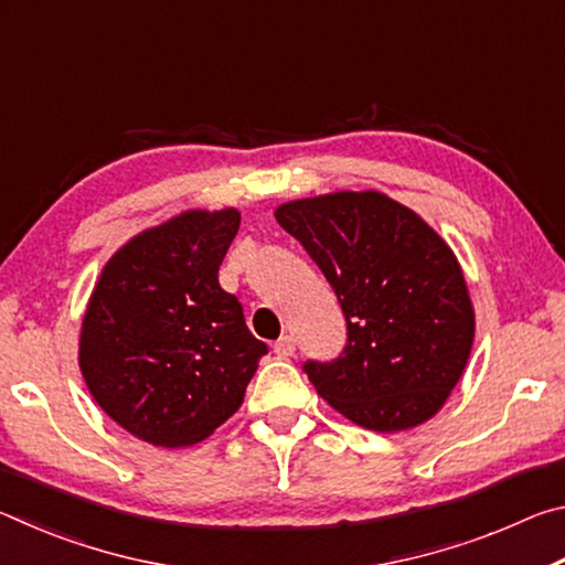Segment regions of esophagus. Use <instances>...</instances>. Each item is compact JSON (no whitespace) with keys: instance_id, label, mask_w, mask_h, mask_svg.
I'll return each instance as SVG.
<instances>
[{"instance_id":"34e87169","label":"esophagus","mask_w":565,"mask_h":565,"mask_svg":"<svg viewBox=\"0 0 565 565\" xmlns=\"http://www.w3.org/2000/svg\"><path fill=\"white\" fill-rule=\"evenodd\" d=\"M294 351H296V341H294V337H281L279 341L274 343V353L279 359H289V356H294Z\"/></svg>"}]
</instances>
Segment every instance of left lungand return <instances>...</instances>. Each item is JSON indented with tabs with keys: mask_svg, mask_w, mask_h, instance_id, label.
<instances>
[{
	"mask_svg": "<svg viewBox=\"0 0 565 565\" xmlns=\"http://www.w3.org/2000/svg\"><path fill=\"white\" fill-rule=\"evenodd\" d=\"M274 216L327 276L347 319L339 356L303 363L319 394L381 434L431 418L473 347V306L448 244L379 191L299 199Z\"/></svg>",
	"mask_w": 565,
	"mask_h": 565,
	"instance_id": "obj_1",
	"label": "left lung"
}]
</instances>
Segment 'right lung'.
Listing matches in <instances>:
<instances>
[{
	"mask_svg": "<svg viewBox=\"0 0 565 565\" xmlns=\"http://www.w3.org/2000/svg\"><path fill=\"white\" fill-rule=\"evenodd\" d=\"M238 222L236 209L179 214L124 244L94 286L82 376L104 414L141 441H204L242 406L269 353L218 286Z\"/></svg>",
	"mask_w": 565,
	"mask_h": 565,
	"instance_id": "add662e5",
	"label": "right lung"
}]
</instances>
